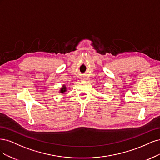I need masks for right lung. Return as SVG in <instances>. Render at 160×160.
<instances>
[{"mask_svg":"<svg viewBox=\"0 0 160 160\" xmlns=\"http://www.w3.org/2000/svg\"><path fill=\"white\" fill-rule=\"evenodd\" d=\"M66 91H67V89H66V86H65V85H63L62 87L61 88H60V93H62V94H64V92H66Z\"/></svg>","mask_w":160,"mask_h":160,"instance_id":"add662e5","label":"right lung"}]
</instances>
